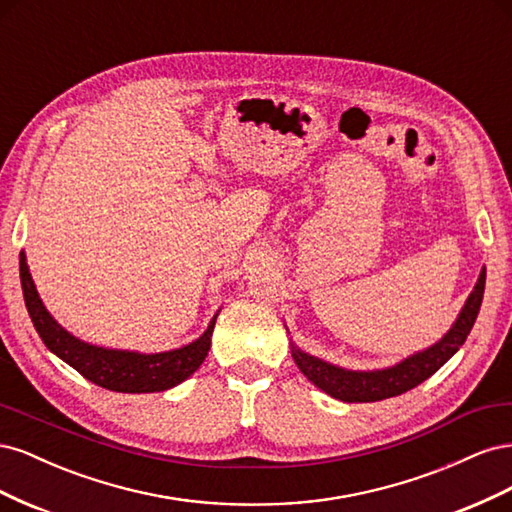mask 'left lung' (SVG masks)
<instances>
[{
    "label": "left lung",
    "mask_w": 512,
    "mask_h": 512,
    "mask_svg": "<svg viewBox=\"0 0 512 512\" xmlns=\"http://www.w3.org/2000/svg\"><path fill=\"white\" fill-rule=\"evenodd\" d=\"M485 277L487 271L483 269L466 305L461 307L455 324L448 329V333L438 344L408 356V359L393 367L376 371H352L331 365L327 361H320L316 356L299 350L294 344L292 359L303 371V376L309 382H314L320 391L339 401H348V404H365V401H380L406 393L414 389V386L425 382L429 376L436 374V371L463 346V342H466V337L470 335L476 316L480 312V303H483Z\"/></svg>",
    "instance_id": "8db88e82"
}]
</instances>
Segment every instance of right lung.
Wrapping results in <instances>:
<instances>
[{"mask_svg": "<svg viewBox=\"0 0 512 512\" xmlns=\"http://www.w3.org/2000/svg\"><path fill=\"white\" fill-rule=\"evenodd\" d=\"M19 265L27 312L38 335L42 337L44 346L57 354L61 361L74 367L89 382L117 393H156L173 389V386L188 380L203 365L211 348V335L218 314L213 316L207 331L196 342L177 350L141 354L130 350L100 348L81 342L79 337L70 335L61 324L55 322V318L46 312L42 299L38 297V290L32 280V273H29L23 252Z\"/></svg>", "mask_w": 512, "mask_h": 512, "instance_id": "add662e5", "label": "right lung"}]
</instances>
